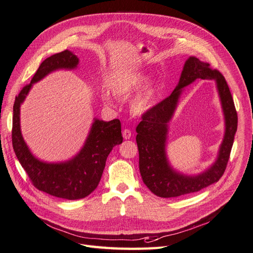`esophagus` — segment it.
Wrapping results in <instances>:
<instances>
[{
	"label": "esophagus",
	"instance_id": "1",
	"mask_svg": "<svg viewBox=\"0 0 253 253\" xmlns=\"http://www.w3.org/2000/svg\"><path fill=\"white\" fill-rule=\"evenodd\" d=\"M132 133H131V130L130 129H124L123 130V137L125 138V140H129L130 137H131Z\"/></svg>",
	"mask_w": 253,
	"mask_h": 253
}]
</instances>
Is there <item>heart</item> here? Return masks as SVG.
I'll use <instances>...</instances> for the list:
<instances>
[{
    "mask_svg": "<svg viewBox=\"0 0 253 253\" xmlns=\"http://www.w3.org/2000/svg\"><path fill=\"white\" fill-rule=\"evenodd\" d=\"M145 81L146 76L143 72L129 73V75L122 77L116 83L112 84V93L119 97V99H127V97L137 91L144 85ZM156 91L157 84L153 82L148 83L142 89V91L134 97L131 101V104H130V107H131L134 115H144L145 112H147L151 108ZM102 100L106 105H113L112 97L107 91H104L102 93Z\"/></svg>",
    "mask_w": 253,
    "mask_h": 253,
    "instance_id": "b5f03b06",
    "label": "heart"
}]
</instances>
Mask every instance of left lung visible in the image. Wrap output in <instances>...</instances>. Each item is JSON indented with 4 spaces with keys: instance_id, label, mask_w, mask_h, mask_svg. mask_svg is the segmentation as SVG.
Instances as JSON below:
<instances>
[{
    "instance_id": "left-lung-1",
    "label": "left lung",
    "mask_w": 253,
    "mask_h": 253,
    "mask_svg": "<svg viewBox=\"0 0 253 253\" xmlns=\"http://www.w3.org/2000/svg\"><path fill=\"white\" fill-rule=\"evenodd\" d=\"M197 78L213 79L217 82L225 116L226 129L215 164L205 173L188 177L176 173L169 167L165 147L167 124L176 108L181 88ZM236 129L238 113L224 76L218 70L210 68V64L202 62L195 56H190L184 65L180 82L172 93L145 112L140 124L136 126V144L140 158L138 166L144 184L160 198H175L200 191L216 183L226 170Z\"/></svg>"
}]
</instances>
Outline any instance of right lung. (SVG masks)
<instances>
[{"mask_svg": "<svg viewBox=\"0 0 253 253\" xmlns=\"http://www.w3.org/2000/svg\"><path fill=\"white\" fill-rule=\"evenodd\" d=\"M79 59L69 50L53 54L40 65L30 84L15 96L12 118V146L20 164L37 189L66 200H79L90 194L100 183L106 160L116 145L123 142L121 122L95 120L84 147L78 156L64 163H45L36 159L24 142L20 128V107L34 83L56 69H73Z\"/></svg>", "mask_w": 253, "mask_h": 253, "instance_id": "obj_1", "label": "right lung"}]
</instances>
